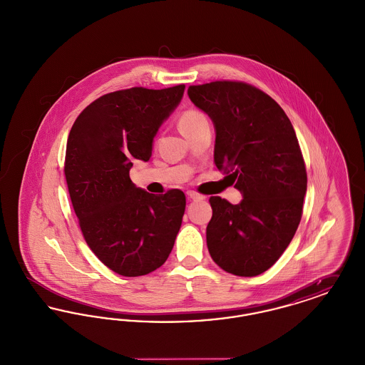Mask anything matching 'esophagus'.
Wrapping results in <instances>:
<instances>
[{
  "instance_id": "34e87169",
  "label": "esophagus",
  "mask_w": 365,
  "mask_h": 365,
  "mask_svg": "<svg viewBox=\"0 0 365 365\" xmlns=\"http://www.w3.org/2000/svg\"><path fill=\"white\" fill-rule=\"evenodd\" d=\"M186 194H187V197H189L190 200H194V201H198V200H204V197H202L201 194L195 192V191H187Z\"/></svg>"
}]
</instances>
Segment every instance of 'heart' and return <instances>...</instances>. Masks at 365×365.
Wrapping results in <instances>:
<instances>
[{
  "mask_svg": "<svg viewBox=\"0 0 365 365\" xmlns=\"http://www.w3.org/2000/svg\"><path fill=\"white\" fill-rule=\"evenodd\" d=\"M205 120H207V118H205L204 113H201L198 110H192V109L191 110H186L182 115L180 120H179V128L180 130L191 128V127H194V125H197L200 123L205 122Z\"/></svg>",
  "mask_w": 365,
  "mask_h": 365,
  "instance_id": "b5f03b06",
  "label": "heart"
}]
</instances>
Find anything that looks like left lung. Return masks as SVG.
<instances>
[{
  "mask_svg": "<svg viewBox=\"0 0 365 365\" xmlns=\"http://www.w3.org/2000/svg\"><path fill=\"white\" fill-rule=\"evenodd\" d=\"M191 103L215 127V164L242 200L210 197L207 245L237 277L271 268L294 237L307 194V170L293 124L269 96L242 82L190 86Z\"/></svg>",
  "mask_w": 365,
  "mask_h": 365,
  "instance_id": "left-lung-1",
  "label": "left lung"
}]
</instances>
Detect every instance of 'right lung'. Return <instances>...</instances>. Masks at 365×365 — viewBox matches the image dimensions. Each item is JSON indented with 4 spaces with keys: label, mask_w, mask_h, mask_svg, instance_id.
Segmentation results:
<instances>
[{
    "label": "right lung",
    "mask_w": 365,
    "mask_h": 365,
    "mask_svg": "<svg viewBox=\"0 0 365 365\" xmlns=\"http://www.w3.org/2000/svg\"><path fill=\"white\" fill-rule=\"evenodd\" d=\"M183 93L185 85L109 93L71 128L64 173L72 207L93 253L122 277L161 267L182 226L183 191L150 194L131 182L130 170L134 160H150L158 128Z\"/></svg>",
    "instance_id": "obj_1"
}]
</instances>
